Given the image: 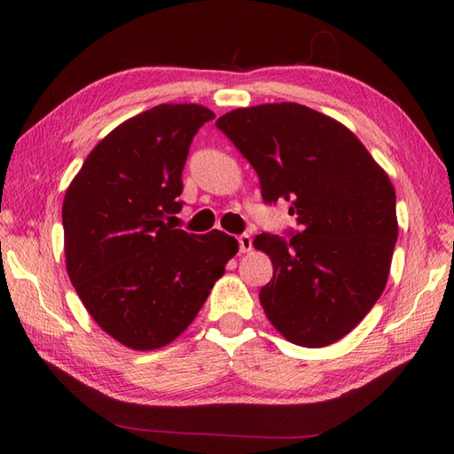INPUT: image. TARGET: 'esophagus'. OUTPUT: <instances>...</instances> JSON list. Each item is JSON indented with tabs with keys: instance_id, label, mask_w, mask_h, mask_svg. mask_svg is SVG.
<instances>
[{
	"instance_id": "esophagus-1",
	"label": "esophagus",
	"mask_w": 454,
	"mask_h": 454,
	"mask_svg": "<svg viewBox=\"0 0 454 454\" xmlns=\"http://www.w3.org/2000/svg\"><path fill=\"white\" fill-rule=\"evenodd\" d=\"M238 242H239V252H242V254L252 252V236H249V234H239L238 236Z\"/></svg>"
}]
</instances>
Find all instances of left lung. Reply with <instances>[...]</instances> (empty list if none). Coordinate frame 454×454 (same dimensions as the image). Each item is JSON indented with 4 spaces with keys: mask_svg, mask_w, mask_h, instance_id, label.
<instances>
[{
    "mask_svg": "<svg viewBox=\"0 0 454 454\" xmlns=\"http://www.w3.org/2000/svg\"><path fill=\"white\" fill-rule=\"evenodd\" d=\"M252 163L265 205L291 202L298 230L259 234L273 263L259 291L288 341L325 347L369 314L388 281L398 239L396 192L355 134L298 103L236 109L216 121Z\"/></svg>",
    "mask_w": 454,
    "mask_h": 454,
    "instance_id": "1",
    "label": "left lung"
}]
</instances>
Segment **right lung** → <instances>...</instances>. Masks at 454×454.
I'll return each mask as SVG.
<instances>
[{
  "label": "right lung",
  "instance_id": "obj_1",
  "mask_svg": "<svg viewBox=\"0 0 454 454\" xmlns=\"http://www.w3.org/2000/svg\"><path fill=\"white\" fill-rule=\"evenodd\" d=\"M215 113L163 103L124 121L83 161L62 207L66 267L103 332L137 351L168 345L238 254L220 230L176 228L191 142Z\"/></svg>",
  "mask_w": 454,
  "mask_h": 454
}]
</instances>
